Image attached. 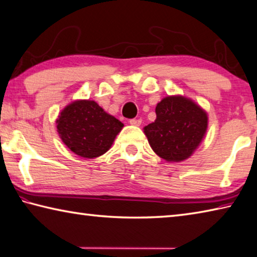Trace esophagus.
<instances>
[{
    "mask_svg": "<svg viewBox=\"0 0 257 257\" xmlns=\"http://www.w3.org/2000/svg\"><path fill=\"white\" fill-rule=\"evenodd\" d=\"M129 123L132 125H141L142 124V120L141 119H130Z\"/></svg>",
    "mask_w": 257,
    "mask_h": 257,
    "instance_id": "esophagus-1",
    "label": "esophagus"
}]
</instances>
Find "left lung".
Wrapping results in <instances>:
<instances>
[{
  "label": "left lung",
  "instance_id": "8db88e82",
  "mask_svg": "<svg viewBox=\"0 0 257 257\" xmlns=\"http://www.w3.org/2000/svg\"><path fill=\"white\" fill-rule=\"evenodd\" d=\"M155 112L156 120L144 128L153 151L167 162L189 158L206 135V111L188 97L172 95L157 103Z\"/></svg>",
  "mask_w": 257,
  "mask_h": 257
}]
</instances>
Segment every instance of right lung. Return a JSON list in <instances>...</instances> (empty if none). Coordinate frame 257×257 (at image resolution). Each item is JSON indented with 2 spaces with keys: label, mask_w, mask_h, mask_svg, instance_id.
I'll use <instances>...</instances> for the list:
<instances>
[{
  "label": "right lung",
  "mask_w": 257,
  "mask_h": 257,
  "mask_svg": "<svg viewBox=\"0 0 257 257\" xmlns=\"http://www.w3.org/2000/svg\"><path fill=\"white\" fill-rule=\"evenodd\" d=\"M56 123L63 143L84 158L99 157L108 152L123 127L91 100H77L65 106Z\"/></svg>",
  "instance_id": "right-lung-1"
}]
</instances>
